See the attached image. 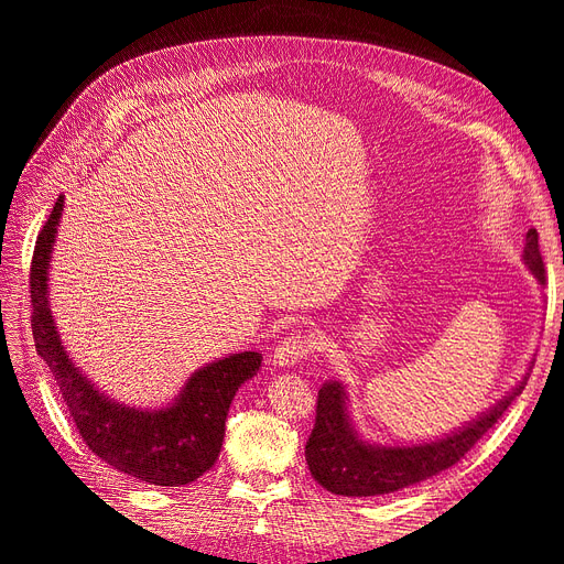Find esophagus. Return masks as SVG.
<instances>
[{
    "label": "esophagus",
    "mask_w": 564,
    "mask_h": 564,
    "mask_svg": "<svg viewBox=\"0 0 564 564\" xmlns=\"http://www.w3.org/2000/svg\"><path fill=\"white\" fill-rule=\"evenodd\" d=\"M313 350V340L296 332L292 336H286L284 340H280V344L275 346V352H272V365L275 367H294L299 362H303L305 357L311 355Z\"/></svg>",
    "instance_id": "obj_1"
}]
</instances>
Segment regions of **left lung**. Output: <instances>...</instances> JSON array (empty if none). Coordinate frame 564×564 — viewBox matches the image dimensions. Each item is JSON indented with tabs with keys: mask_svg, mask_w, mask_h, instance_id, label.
<instances>
[{
	"mask_svg": "<svg viewBox=\"0 0 564 564\" xmlns=\"http://www.w3.org/2000/svg\"><path fill=\"white\" fill-rule=\"evenodd\" d=\"M522 261L543 286L545 270L534 228H529L524 235ZM532 367L534 357L529 360L524 377L506 395L458 429L433 440L398 442V445L367 440L352 423L346 383L338 379L324 381L317 392L315 429L305 442V460H308L311 475L338 497H379V494H392L429 480L464 458L475 442L501 419L510 402L524 390Z\"/></svg>",
	"mask_w": 564,
	"mask_h": 564,
	"instance_id": "left-lung-1",
	"label": "left lung"
}]
</instances>
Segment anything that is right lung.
Instances as JSON below:
<instances>
[{
  "instance_id": "add662e5",
  "label": "right lung",
  "mask_w": 564,
  "mask_h": 564,
  "mask_svg": "<svg viewBox=\"0 0 564 564\" xmlns=\"http://www.w3.org/2000/svg\"><path fill=\"white\" fill-rule=\"evenodd\" d=\"M63 207L65 195L56 199L32 256L30 299L37 355L54 373L67 412L96 456L148 485H191L216 464L235 392L259 373L263 357L256 350L218 357L195 369L174 400L162 406H129L106 395L65 350L51 313L48 268Z\"/></svg>"
}]
</instances>
